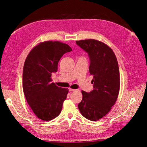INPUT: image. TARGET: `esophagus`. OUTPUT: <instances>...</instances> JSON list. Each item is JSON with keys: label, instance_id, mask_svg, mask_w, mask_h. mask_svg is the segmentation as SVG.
Wrapping results in <instances>:
<instances>
[{"label": "esophagus", "instance_id": "34e87169", "mask_svg": "<svg viewBox=\"0 0 147 147\" xmlns=\"http://www.w3.org/2000/svg\"><path fill=\"white\" fill-rule=\"evenodd\" d=\"M69 91H76V90L72 89V88H69Z\"/></svg>", "mask_w": 147, "mask_h": 147}]
</instances>
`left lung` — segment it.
<instances>
[{
	"instance_id": "1",
	"label": "left lung",
	"mask_w": 147,
	"mask_h": 147,
	"mask_svg": "<svg viewBox=\"0 0 147 147\" xmlns=\"http://www.w3.org/2000/svg\"><path fill=\"white\" fill-rule=\"evenodd\" d=\"M76 43L89 56L94 88L90 93L82 91V100L78 108L84 117L96 121L105 116L117 100L120 88L118 62L112 49L100 41L86 39Z\"/></svg>"
}]
</instances>
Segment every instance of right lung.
I'll list each match as a JSON object with an SVG mask.
<instances>
[{
	"label": "right lung",
	"instance_id": "add662e5",
	"mask_svg": "<svg viewBox=\"0 0 147 147\" xmlns=\"http://www.w3.org/2000/svg\"><path fill=\"white\" fill-rule=\"evenodd\" d=\"M71 47L59 41L39 43L32 49L25 61L23 90L27 102L36 116L45 121L61 113L68 89L52 82L51 74L57 71L59 61Z\"/></svg>",
	"mask_w": 147,
	"mask_h": 147
}]
</instances>
